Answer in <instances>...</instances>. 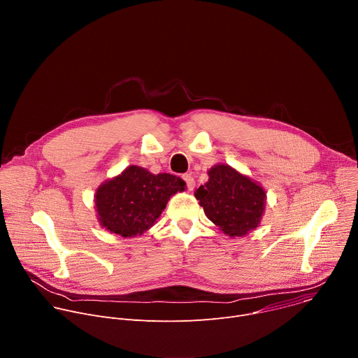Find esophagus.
<instances>
[{"mask_svg":"<svg viewBox=\"0 0 358 358\" xmlns=\"http://www.w3.org/2000/svg\"><path fill=\"white\" fill-rule=\"evenodd\" d=\"M182 180L185 181V185H187V189L192 191L194 189V185H195V181H194V177L191 174H185L182 176Z\"/></svg>","mask_w":358,"mask_h":358,"instance_id":"esophagus-1","label":"esophagus"}]
</instances>
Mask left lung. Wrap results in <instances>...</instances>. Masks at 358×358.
I'll use <instances>...</instances> for the list:
<instances>
[{"label":"left lung","instance_id":"obj_1","mask_svg":"<svg viewBox=\"0 0 358 358\" xmlns=\"http://www.w3.org/2000/svg\"><path fill=\"white\" fill-rule=\"evenodd\" d=\"M208 176V182L195 189L208 220L229 236H243L257 228L265 210V189L227 164L213 167Z\"/></svg>","mask_w":358,"mask_h":358}]
</instances>
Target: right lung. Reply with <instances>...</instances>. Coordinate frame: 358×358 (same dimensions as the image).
Here are the masks:
<instances>
[{"label":"right lung","mask_w":358,"mask_h":358,"mask_svg":"<svg viewBox=\"0 0 358 358\" xmlns=\"http://www.w3.org/2000/svg\"><path fill=\"white\" fill-rule=\"evenodd\" d=\"M185 182L173 174H151L130 166L120 176L101 184L96 191V208L101 227L131 238L156 224L167 201Z\"/></svg>","instance_id":"1"}]
</instances>
